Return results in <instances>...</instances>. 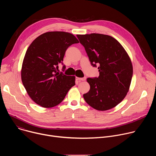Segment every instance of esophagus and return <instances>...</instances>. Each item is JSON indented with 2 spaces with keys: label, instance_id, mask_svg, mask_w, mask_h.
I'll use <instances>...</instances> for the list:
<instances>
[{
  "label": "esophagus",
  "instance_id": "esophagus-1",
  "mask_svg": "<svg viewBox=\"0 0 156 156\" xmlns=\"http://www.w3.org/2000/svg\"><path fill=\"white\" fill-rule=\"evenodd\" d=\"M76 80L78 81H85L86 80V78L84 77V78H78V77H76Z\"/></svg>",
  "mask_w": 156,
  "mask_h": 156
}]
</instances>
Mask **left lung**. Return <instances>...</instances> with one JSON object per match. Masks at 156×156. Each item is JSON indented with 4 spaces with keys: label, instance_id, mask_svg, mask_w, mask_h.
I'll return each mask as SVG.
<instances>
[{
    "label": "left lung",
    "instance_id": "left-lung-1",
    "mask_svg": "<svg viewBox=\"0 0 156 156\" xmlns=\"http://www.w3.org/2000/svg\"><path fill=\"white\" fill-rule=\"evenodd\" d=\"M91 65L98 67V78H88V93L83 94L87 104L98 110L112 108L127 94L133 76L130 57L121 44L113 37L98 33L77 34Z\"/></svg>",
    "mask_w": 156,
    "mask_h": 156
}]
</instances>
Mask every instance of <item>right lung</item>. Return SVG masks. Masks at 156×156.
Here are the masks:
<instances>
[{"label":"right lung","instance_id":"1","mask_svg":"<svg viewBox=\"0 0 156 156\" xmlns=\"http://www.w3.org/2000/svg\"><path fill=\"white\" fill-rule=\"evenodd\" d=\"M78 42L71 33L50 31L41 34L30 44L22 63L21 78L35 103L44 108L55 107L75 85V76H66L56 70L63 60L66 50Z\"/></svg>","mask_w":156,"mask_h":156}]
</instances>
